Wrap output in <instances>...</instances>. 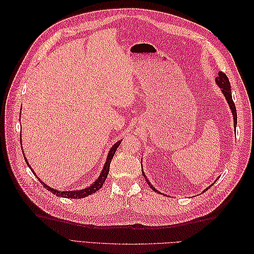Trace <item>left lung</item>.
I'll return each instance as SVG.
<instances>
[{
	"instance_id": "obj_1",
	"label": "left lung",
	"mask_w": 254,
	"mask_h": 254,
	"mask_svg": "<svg viewBox=\"0 0 254 254\" xmlns=\"http://www.w3.org/2000/svg\"><path fill=\"white\" fill-rule=\"evenodd\" d=\"M216 82H217V84L219 86V88L221 89L222 93H224V95H225V97H226V99H227V102H228V104H229V106H230V108H231V110H232L233 120H234V127L236 128V124H237V114H236L235 104H234L233 99H232L231 84H230V81H229V79H228V77H227V75H226L224 72H219V73H218V76L216 77ZM142 173H143V172H142ZM143 176L145 177L146 181H147L148 186H149L153 190L158 191L155 188H152V186L150 184V182L148 181V179L146 178V176H145L144 173H143ZM212 186H213V184H212ZM205 190H207V189H205Z\"/></svg>"
}]
</instances>
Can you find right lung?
Wrapping results in <instances>:
<instances>
[{
	"mask_svg": "<svg viewBox=\"0 0 254 254\" xmlns=\"http://www.w3.org/2000/svg\"><path fill=\"white\" fill-rule=\"evenodd\" d=\"M121 142H122V140L119 141V142H117V143H115V144L112 146V148L110 149V151H109V153H108V157H107V162L105 163V166H104V168H103V171H102L101 175H99V177L96 179V181L92 183L91 186H90L89 188H87V189L77 190H70V191H59V190H54V189L48 187L47 184H44L40 179H38V180L40 181V183H42L43 188H45L48 190H50L52 194L56 195V196H58V197L73 198V199H76V198L79 199V198L87 197V196H89V195H91V194L95 193V191H97L99 189H101V188L103 187V184L105 183V180H106V178H107V175L109 174V168H110L111 160H112V158H113V156H114L115 151H117L118 147L120 146ZM24 159H25V158H24ZM26 163H27L28 167L30 168V166H29V164H28V162H27V160H26ZM32 172H33V170H32ZM33 173H34V172H33ZM34 175H36V174L34 173ZM37 178H38V177H37Z\"/></svg>",
	"mask_w": 254,
	"mask_h": 254,
	"instance_id": "1",
	"label": "right lung"
}]
</instances>
